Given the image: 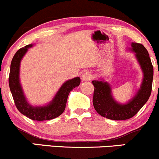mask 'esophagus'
<instances>
[{
  "label": "esophagus",
  "instance_id": "esophagus-1",
  "mask_svg": "<svg viewBox=\"0 0 159 159\" xmlns=\"http://www.w3.org/2000/svg\"><path fill=\"white\" fill-rule=\"evenodd\" d=\"M92 78H93V75L90 72H86L82 75L81 79L83 81H90V80L92 79Z\"/></svg>",
  "mask_w": 159,
  "mask_h": 159
}]
</instances>
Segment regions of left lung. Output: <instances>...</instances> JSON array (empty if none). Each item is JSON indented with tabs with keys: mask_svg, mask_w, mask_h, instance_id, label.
Here are the masks:
<instances>
[{
	"mask_svg": "<svg viewBox=\"0 0 159 159\" xmlns=\"http://www.w3.org/2000/svg\"><path fill=\"white\" fill-rule=\"evenodd\" d=\"M135 53V57L143 73L140 88L135 96L127 103L116 102L113 98L111 86L102 80H94L93 103L95 110L98 114L113 120H128L134 116L148 101L152 92L153 79V66L149 53L142 44L132 43L130 49Z\"/></svg>",
	"mask_w": 159,
	"mask_h": 159,
	"instance_id": "left-lung-1",
	"label": "left lung"
}]
</instances>
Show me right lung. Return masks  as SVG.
<instances>
[{"mask_svg":"<svg viewBox=\"0 0 159 159\" xmlns=\"http://www.w3.org/2000/svg\"><path fill=\"white\" fill-rule=\"evenodd\" d=\"M32 44L27 45L18 50L12 58L10 65V76H9V85L14 102L17 109L23 115L33 120L43 121V120H52L59 116L66 108L67 98L71 90L75 87L79 86L81 79L76 77L68 80L63 83L61 88L57 91L55 96L48 105L45 106H32L27 102L24 92L21 88L19 80L20 63L22 57L26 54L29 48H31Z\"/></svg>","mask_w":159,"mask_h":159,"instance_id":"obj_1","label":"right lung"}]
</instances>
